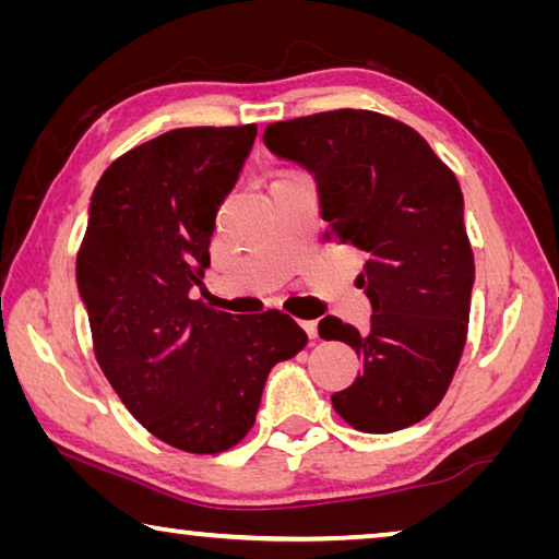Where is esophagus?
<instances>
[{"label": "esophagus", "instance_id": "1", "mask_svg": "<svg viewBox=\"0 0 559 559\" xmlns=\"http://www.w3.org/2000/svg\"><path fill=\"white\" fill-rule=\"evenodd\" d=\"M302 330H306V333H308V337H316L318 335V323H316V320H302Z\"/></svg>", "mask_w": 559, "mask_h": 559}]
</instances>
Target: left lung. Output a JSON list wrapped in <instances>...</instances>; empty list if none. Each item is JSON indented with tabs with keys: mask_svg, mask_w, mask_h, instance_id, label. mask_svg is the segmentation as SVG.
Here are the masks:
<instances>
[{
	"mask_svg": "<svg viewBox=\"0 0 559 559\" xmlns=\"http://www.w3.org/2000/svg\"><path fill=\"white\" fill-rule=\"evenodd\" d=\"M263 143L316 177L325 236L365 257L370 330L335 316L318 325L362 359L335 412L365 433L412 427L437 409L466 347L476 269L456 175L414 128L374 110L273 122Z\"/></svg>",
	"mask_w": 559,
	"mask_h": 559,
	"instance_id": "left-lung-1",
	"label": "left lung"
}]
</instances>
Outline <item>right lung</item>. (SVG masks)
<instances>
[{
    "mask_svg": "<svg viewBox=\"0 0 559 559\" xmlns=\"http://www.w3.org/2000/svg\"><path fill=\"white\" fill-rule=\"evenodd\" d=\"M253 140L257 126L177 128L128 150L93 189L75 259L103 374L153 437L187 453L236 447L271 367L308 343L281 310L236 320L189 296Z\"/></svg>",
    "mask_w": 559,
    "mask_h": 559,
    "instance_id": "right-lung-1",
    "label": "right lung"
}]
</instances>
